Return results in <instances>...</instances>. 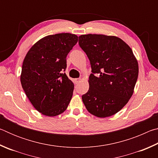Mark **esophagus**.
I'll list each match as a JSON object with an SVG mask.
<instances>
[{"label": "esophagus", "mask_w": 158, "mask_h": 158, "mask_svg": "<svg viewBox=\"0 0 158 158\" xmlns=\"http://www.w3.org/2000/svg\"><path fill=\"white\" fill-rule=\"evenodd\" d=\"M74 83H75V84H78V83L80 82V81H81V79H79V78L74 79Z\"/></svg>", "instance_id": "34e87169"}]
</instances>
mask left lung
Returning <instances> with one entry per match:
<instances>
[{
    "instance_id": "obj_1",
    "label": "left lung",
    "mask_w": 158,
    "mask_h": 158,
    "mask_svg": "<svg viewBox=\"0 0 158 158\" xmlns=\"http://www.w3.org/2000/svg\"><path fill=\"white\" fill-rule=\"evenodd\" d=\"M92 68L89 89L82 101L98 118L113 116L121 110L134 93L139 65L132 50L119 37L88 34L79 37Z\"/></svg>"
}]
</instances>
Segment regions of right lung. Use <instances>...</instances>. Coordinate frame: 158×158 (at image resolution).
<instances>
[{
    "instance_id": "1",
    "label": "right lung",
    "mask_w": 158,
    "mask_h": 158,
    "mask_svg": "<svg viewBox=\"0 0 158 158\" xmlns=\"http://www.w3.org/2000/svg\"><path fill=\"white\" fill-rule=\"evenodd\" d=\"M77 42L74 34L50 35L35 43L26 53L21 84L35 109L44 116L63 113L73 97L74 84L63 71L67 56Z\"/></svg>"
}]
</instances>
